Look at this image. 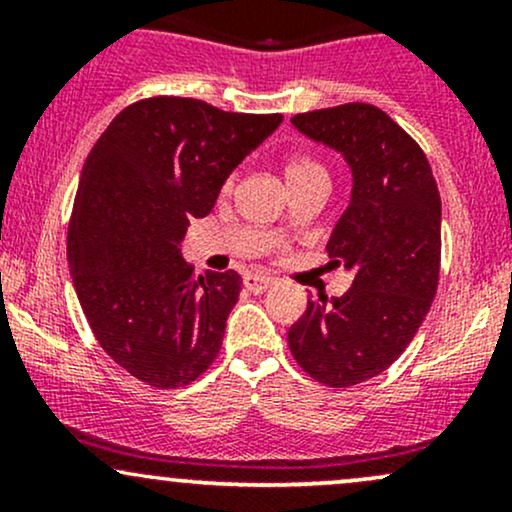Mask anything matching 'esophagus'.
<instances>
[{
    "label": "esophagus",
    "mask_w": 512,
    "mask_h": 512,
    "mask_svg": "<svg viewBox=\"0 0 512 512\" xmlns=\"http://www.w3.org/2000/svg\"><path fill=\"white\" fill-rule=\"evenodd\" d=\"M243 284L250 293H262L274 284V279H272V276H262V274H248L243 279Z\"/></svg>",
    "instance_id": "esophagus-1"
}]
</instances>
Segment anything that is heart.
I'll use <instances>...</instances> for the list:
<instances>
[{"mask_svg":"<svg viewBox=\"0 0 512 512\" xmlns=\"http://www.w3.org/2000/svg\"><path fill=\"white\" fill-rule=\"evenodd\" d=\"M313 173H325V168L305 156H293L289 158V163H286V180H296V178H303V175H313ZM233 180H236L233 175L226 180V190H231Z\"/></svg>","mask_w":512,"mask_h":512,"instance_id":"b5f03b06","label":"heart"}]
</instances>
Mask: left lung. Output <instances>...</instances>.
<instances>
[{"label":"left lung","instance_id":"obj_1","mask_svg":"<svg viewBox=\"0 0 512 512\" xmlns=\"http://www.w3.org/2000/svg\"><path fill=\"white\" fill-rule=\"evenodd\" d=\"M310 142L351 170V195L327 252L354 274L344 296L308 301L289 330L291 354L310 378L349 387L397 361L431 308L440 269V195L424 151L368 103L291 117Z\"/></svg>","mask_w":512,"mask_h":512}]
</instances>
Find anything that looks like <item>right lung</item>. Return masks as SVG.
I'll return each instance as SVG.
<instances>
[{"instance_id":"1","label":"right lung","mask_w":512,"mask_h":512,"mask_svg":"<svg viewBox=\"0 0 512 512\" xmlns=\"http://www.w3.org/2000/svg\"><path fill=\"white\" fill-rule=\"evenodd\" d=\"M284 115L156 96L122 110L88 154L67 236L76 298L98 344L146 385H190L219 354L243 279L182 260L190 219Z\"/></svg>"}]
</instances>
